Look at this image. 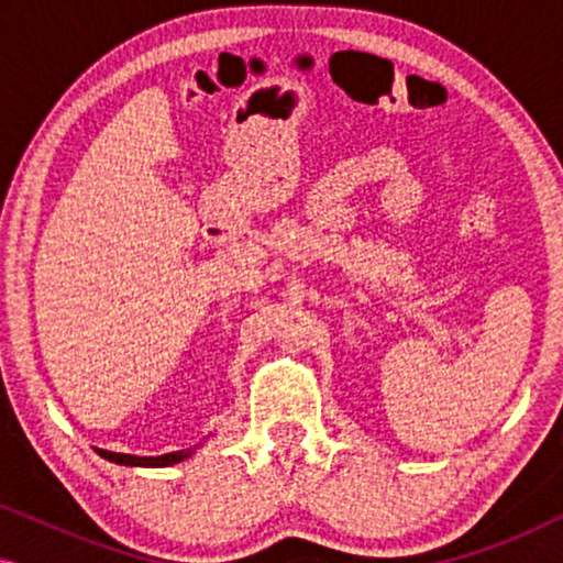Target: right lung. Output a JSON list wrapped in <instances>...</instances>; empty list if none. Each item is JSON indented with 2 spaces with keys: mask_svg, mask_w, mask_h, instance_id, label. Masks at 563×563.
Returning <instances> with one entry per match:
<instances>
[{
  "mask_svg": "<svg viewBox=\"0 0 563 563\" xmlns=\"http://www.w3.org/2000/svg\"><path fill=\"white\" fill-rule=\"evenodd\" d=\"M99 456L112 461V464L120 466H174L179 461L191 456V449L187 451H174L164 453V456H130V453H112V451H99Z\"/></svg>",
  "mask_w": 563,
  "mask_h": 563,
  "instance_id": "right-lung-1",
  "label": "right lung"
}]
</instances>
